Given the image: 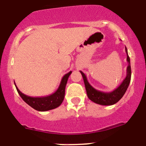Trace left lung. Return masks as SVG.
<instances>
[{
  "label": "left lung",
  "instance_id": "obj_1",
  "mask_svg": "<svg viewBox=\"0 0 146 146\" xmlns=\"http://www.w3.org/2000/svg\"><path fill=\"white\" fill-rule=\"evenodd\" d=\"M125 48V52L127 54V62H128V67L126 70V76L123 81L122 83L118 86L116 89L111 92H104L101 91L96 90L88 82L86 79V75L82 71H80L81 74L83 77L84 82L85 88H86L87 96L91 101L98 104L103 105V106H110L114 104L117 103L119 100L123 97L124 94L126 92L130 82H131V62H130V58L128 57L127 48Z\"/></svg>",
  "mask_w": 146,
  "mask_h": 146
}]
</instances>
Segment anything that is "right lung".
<instances>
[{"label":"right lung","instance_id":"right-lung-1","mask_svg":"<svg viewBox=\"0 0 146 146\" xmlns=\"http://www.w3.org/2000/svg\"><path fill=\"white\" fill-rule=\"evenodd\" d=\"M71 73L72 71H70V72L64 75L57 90L49 96H42V97H32V96H27L18 89L16 84L15 85L18 94L26 104L39 111H47L58 107L62 103L65 94L66 84Z\"/></svg>","mask_w":146,"mask_h":146}]
</instances>
